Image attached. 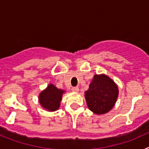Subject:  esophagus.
<instances>
[{"label": "esophagus", "mask_w": 149, "mask_h": 149, "mask_svg": "<svg viewBox=\"0 0 149 149\" xmlns=\"http://www.w3.org/2000/svg\"><path fill=\"white\" fill-rule=\"evenodd\" d=\"M72 90L73 91V92H74V93H77L79 91V88L78 87H73L72 89Z\"/></svg>", "instance_id": "1"}]
</instances>
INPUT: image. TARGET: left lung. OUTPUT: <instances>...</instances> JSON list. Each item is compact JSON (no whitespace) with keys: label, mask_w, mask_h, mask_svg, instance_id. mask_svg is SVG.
Masks as SVG:
<instances>
[{"label":"left lung","mask_w":149,"mask_h":149,"mask_svg":"<svg viewBox=\"0 0 149 149\" xmlns=\"http://www.w3.org/2000/svg\"><path fill=\"white\" fill-rule=\"evenodd\" d=\"M84 95L91 111L97 115L105 114L115 105L119 95V88L104 74H95Z\"/></svg>","instance_id":"obj_1"}]
</instances>
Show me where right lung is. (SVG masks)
I'll return each mask as SVG.
<instances>
[{
	"label": "right lung",
	"mask_w": 149,
	"mask_h": 149,
	"mask_svg": "<svg viewBox=\"0 0 149 149\" xmlns=\"http://www.w3.org/2000/svg\"><path fill=\"white\" fill-rule=\"evenodd\" d=\"M65 90L56 88L52 84L42 90L39 95V102L45 110L50 112L56 111L60 107L63 93Z\"/></svg>",
	"instance_id": "1"
}]
</instances>
